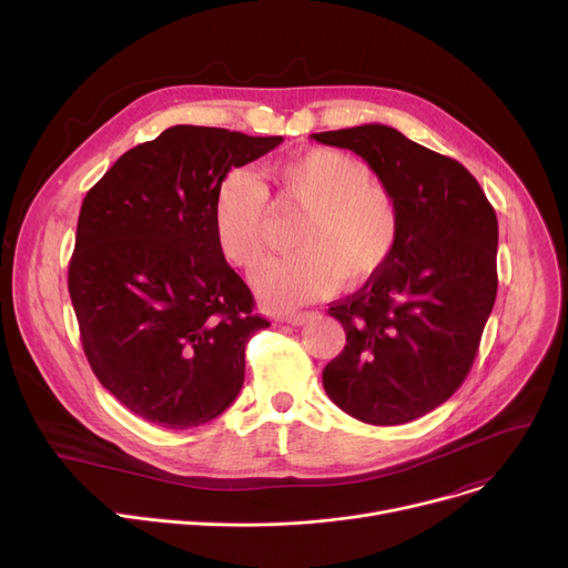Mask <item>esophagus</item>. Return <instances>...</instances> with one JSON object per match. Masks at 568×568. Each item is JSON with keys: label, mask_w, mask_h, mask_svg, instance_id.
Instances as JSON below:
<instances>
[{"label": "esophagus", "mask_w": 568, "mask_h": 568, "mask_svg": "<svg viewBox=\"0 0 568 568\" xmlns=\"http://www.w3.org/2000/svg\"><path fill=\"white\" fill-rule=\"evenodd\" d=\"M313 317V313H290V315H285L283 320L287 322V324H292V326H302V324H306L308 320Z\"/></svg>", "instance_id": "esophagus-1"}]
</instances>
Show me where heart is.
I'll return each instance as SVG.
<instances>
[{"instance_id":"1","label":"heart","mask_w":568,"mask_h":568,"mask_svg":"<svg viewBox=\"0 0 568 568\" xmlns=\"http://www.w3.org/2000/svg\"><path fill=\"white\" fill-rule=\"evenodd\" d=\"M268 184L308 209L290 257L268 262L253 285L274 308H294L332 294L338 283H362L389 262L400 242L396 195L373 182L366 163L338 149H311L274 163ZM214 236L225 260L255 268L266 255L268 195L246 170L227 172L212 204Z\"/></svg>"}]
</instances>
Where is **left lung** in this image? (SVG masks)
<instances>
[{"instance_id":"1","label":"left lung","mask_w":568,"mask_h":568,"mask_svg":"<svg viewBox=\"0 0 568 568\" xmlns=\"http://www.w3.org/2000/svg\"><path fill=\"white\" fill-rule=\"evenodd\" d=\"M352 149L400 206V242L334 315L345 347L322 371L324 392L373 426L419 419L465 382L497 296V216L458 161L384 124L313 133Z\"/></svg>"}]
</instances>
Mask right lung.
Returning a JSON list of instances; mask_svg holds the SVG:
<instances>
[{
	"mask_svg": "<svg viewBox=\"0 0 568 568\" xmlns=\"http://www.w3.org/2000/svg\"><path fill=\"white\" fill-rule=\"evenodd\" d=\"M283 142L172 126L119 159L82 200L69 294L89 366L144 422L216 419L244 384L248 338L268 326L212 223L221 179Z\"/></svg>",
	"mask_w": 568,
	"mask_h": 568,
	"instance_id": "add662e5",
	"label": "right lung"
}]
</instances>
